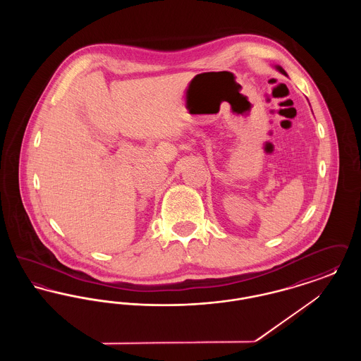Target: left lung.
<instances>
[{
  "mask_svg": "<svg viewBox=\"0 0 361 361\" xmlns=\"http://www.w3.org/2000/svg\"><path fill=\"white\" fill-rule=\"evenodd\" d=\"M276 69L279 70V71H280V73H281V74H284V75H287V73H286V71H284V69H283V68H281V66H276Z\"/></svg>",
  "mask_w": 361,
  "mask_h": 361,
  "instance_id": "1",
  "label": "left lung"
}]
</instances>
